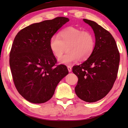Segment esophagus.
<instances>
[{"instance_id": "obj_1", "label": "esophagus", "mask_w": 128, "mask_h": 128, "mask_svg": "<svg viewBox=\"0 0 128 128\" xmlns=\"http://www.w3.org/2000/svg\"><path fill=\"white\" fill-rule=\"evenodd\" d=\"M68 71L69 72H72V68H71V66H68Z\"/></svg>"}]
</instances>
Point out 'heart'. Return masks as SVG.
I'll return each instance as SVG.
<instances>
[{
	"label": "heart",
	"instance_id": "heart-1",
	"mask_svg": "<svg viewBox=\"0 0 128 128\" xmlns=\"http://www.w3.org/2000/svg\"><path fill=\"white\" fill-rule=\"evenodd\" d=\"M95 38L92 32L73 27H68L53 36L50 40V50L55 57L60 58L66 50L68 52L59 59L61 64H70L78 60H87L95 48Z\"/></svg>",
	"mask_w": 128,
	"mask_h": 128
}]
</instances>
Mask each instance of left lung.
Here are the masks:
<instances>
[{
  "label": "left lung",
  "instance_id": "left-lung-1",
  "mask_svg": "<svg viewBox=\"0 0 128 128\" xmlns=\"http://www.w3.org/2000/svg\"><path fill=\"white\" fill-rule=\"evenodd\" d=\"M83 21L93 30L96 45L93 53L86 60L73 67V72L78 78L74 90L79 98L94 102L104 98L112 88L120 55L111 33L93 21L84 18Z\"/></svg>",
  "mask_w": 128,
  "mask_h": 128
}]
</instances>
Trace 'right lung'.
<instances>
[{
    "label": "right lung",
    "mask_w": 128,
    "mask_h": 128,
    "mask_svg": "<svg viewBox=\"0 0 128 128\" xmlns=\"http://www.w3.org/2000/svg\"><path fill=\"white\" fill-rule=\"evenodd\" d=\"M69 21L58 17L31 24L14 38L10 53V67L17 91L29 102L41 104L53 96L59 82L68 73L64 64L55 67L56 59L50 40Z\"/></svg>",
    "instance_id": "1"
}]
</instances>
